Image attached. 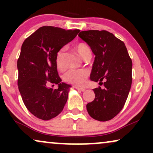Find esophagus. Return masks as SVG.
I'll use <instances>...</instances> for the list:
<instances>
[{"instance_id":"1","label":"esophagus","mask_w":153,"mask_h":153,"mask_svg":"<svg viewBox=\"0 0 153 153\" xmlns=\"http://www.w3.org/2000/svg\"><path fill=\"white\" fill-rule=\"evenodd\" d=\"M75 88L77 89L78 91H82V92H83V91H85V88H79V87H75Z\"/></svg>"}]
</instances>
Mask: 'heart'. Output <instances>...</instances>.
<instances>
[{"label": "heart", "mask_w": 153, "mask_h": 153, "mask_svg": "<svg viewBox=\"0 0 153 153\" xmlns=\"http://www.w3.org/2000/svg\"><path fill=\"white\" fill-rule=\"evenodd\" d=\"M75 50L82 58L85 59L88 56L91 55V50L88 45L85 43L80 42L75 45ZM64 53L65 48H61L57 51L55 57V63L57 68L64 70ZM89 73L88 71L84 69H71L69 70L64 75L65 81L77 86H84L86 84Z\"/></svg>", "instance_id": "obj_1"}]
</instances>
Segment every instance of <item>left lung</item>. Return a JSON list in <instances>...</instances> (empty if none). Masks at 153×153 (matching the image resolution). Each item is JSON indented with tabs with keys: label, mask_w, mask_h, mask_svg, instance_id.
Here are the masks:
<instances>
[{
	"label": "left lung",
	"mask_w": 153,
	"mask_h": 153,
	"mask_svg": "<svg viewBox=\"0 0 153 153\" xmlns=\"http://www.w3.org/2000/svg\"><path fill=\"white\" fill-rule=\"evenodd\" d=\"M78 36L95 54L91 80L104 81V88L94 89L95 99L86 105L88 113L96 120L108 121L118 114L127 101L132 62L124 43L108 31H83Z\"/></svg>",
	"instance_id": "obj_1"
}]
</instances>
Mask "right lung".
<instances>
[{"instance_id": "obj_1", "label": "right lung", "mask_w": 153, "mask_h": 153, "mask_svg": "<svg viewBox=\"0 0 153 153\" xmlns=\"http://www.w3.org/2000/svg\"><path fill=\"white\" fill-rule=\"evenodd\" d=\"M79 31L42 26L23 43L17 62L19 90L27 109L39 119L50 120L57 117L65 105L71 85L59 77L55 57ZM49 82L59 88L47 87Z\"/></svg>"}]
</instances>
